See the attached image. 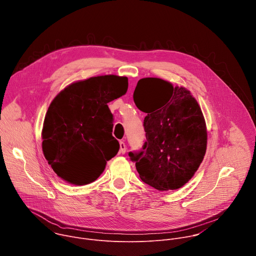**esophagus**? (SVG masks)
<instances>
[{"label":"esophagus","mask_w":256,"mask_h":256,"mask_svg":"<svg viewBox=\"0 0 256 256\" xmlns=\"http://www.w3.org/2000/svg\"><path fill=\"white\" fill-rule=\"evenodd\" d=\"M126 146L124 142H120V153L122 154H126Z\"/></svg>","instance_id":"1"}]
</instances>
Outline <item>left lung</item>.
<instances>
[{
	"mask_svg": "<svg viewBox=\"0 0 256 256\" xmlns=\"http://www.w3.org/2000/svg\"><path fill=\"white\" fill-rule=\"evenodd\" d=\"M134 101L147 116L146 142L138 154L130 152L144 184L174 190L192 179L204 160L208 132L196 99L184 87L160 78L140 79Z\"/></svg>",
	"mask_w": 256,
	"mask_h": 256,
	"instance_id": "obj_1",
	"label": "left lung"
}]
</instances>
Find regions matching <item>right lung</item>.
I'll list each match as a JSON object with an SVG mask.
<instances>
[{
    "label": "right lung",
    "mask_w": 256,
    "mask_h": 256,
    "mask_svg": "<svg viewBox=\"0 0 256 256\" xmlns=\"http://www.w3.org/2000/svg\"><path fill=\"white\" fill-rule=\"evenodd\" d=\"M128 78L104 75L76 81L52 101L42 132V152L54 173L68 184L95 181L114 158V116L107 103L126 93Z\"/></svg>",
    "instance_id": "right-lung-1"
}]
</instances>
